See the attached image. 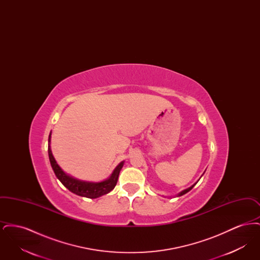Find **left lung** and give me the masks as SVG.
Listing matches in <instances>:
<instances>
[{
  "mask_svg": "<svg viewBox=\"0 0 260 260\" xmlns=\"http://www.w3.org/2000/svg\"><path fill=\"white\" fill-rule=\"evenodd\" d=\"M196 183H197V182H196ZM196 183H195V184H194V185H192V186H191V187H189V188H187V189H185V190H183V191H182V192H180V193H179V194H178V196H182V195H184V194H186V193H187V192H189V191H190V190H191V189H192V188H193V187H194V186L196 185Z\"/></svg>",
  "mask_w": 260,
  "mask_h": 260,
  "instance_id": "8db88e82",
  "label": "left lung"
}]
</instances>
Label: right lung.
<instances>
[{
	"instance_id": "add662e5",
	"label": "right lung",
	"mask_w": 260,
	"mask_h": 260,
	"mask_svg": "<svg viewBox=\"0 0 260 260\" xmlns=\"http://www.w3.org/2000/svg\"><path fill=\"white\" fill-rule=\"evenodd\" d=\"M50 135L51 134H50V136H49V143L50 142ZM48 152H49V158H50L51 168L55 173L56 177L60 180L62 184L65 186L69 191H71L72 193H74L76 195H79V196H82V197H86V198H99L100 196L105 195L112 191L117 184L119 174L124 166V161L120 162L117 166V168L114 170V172L112 173L111 176L104 181L96 182V183L87 182V181H82V180L76 179L74 177L66 174L62 171L61 168L57 165V162L52 156L50 144H49Z\"/></svg>"
}]
</instances>
